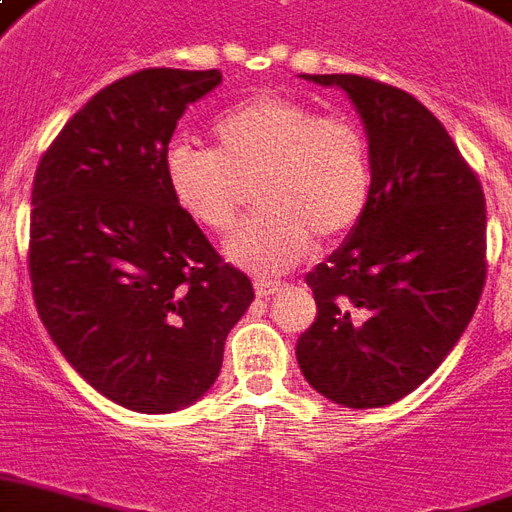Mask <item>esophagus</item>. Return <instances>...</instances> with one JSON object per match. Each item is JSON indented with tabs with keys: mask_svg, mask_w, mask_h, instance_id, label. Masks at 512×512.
<instances>
[{
	"mask_svg": "<svg viewBox=\"0 0 512 512\" xmlns=\"http://www.w3.org/2000/svg\"><path fill=\"white\" fill-rule=\"evenodd\" d=\"M284 284L282 282H271V279H257L255 282V292L257 298H271L276 292H282Z\"/></svg>",
	"mask_w": 512,
	"mask_h": 512,
	"instance_id": "34e87169",
	"label": "esophagus"
}]
</instances>
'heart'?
Returning <instances> with one entry per match:
<instances>
[{
	"mask_svg": "<svg viewBox=\"0 0 512 512\" xmlns=\"http://www.w3.org/2000/svg\"><path fill=\"white\" fill-rule=\"evenodd\" d=\"M214 150L171 144L166 185L179 212L228 230L255 185L263 212L225 244L236 265L282 273L311 247L346 236L370 198V147L346 115H317L282 93H257L212 123Z\"/></svg>",
	"mask_w": 512,
	"mask_h": 512,
	"instance_id": "heart-1",
	"label": "heart"
}]
</instances>
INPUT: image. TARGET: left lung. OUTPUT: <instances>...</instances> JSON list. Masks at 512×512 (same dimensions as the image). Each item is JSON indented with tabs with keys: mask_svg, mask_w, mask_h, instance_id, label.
I'll return each mask as SVG.
<instances>
[{
	"mask_svg": "<svg viewBox=\"0 0 512 512\" xmlns=\"http://www.w3.org/2000/svg\"><path fill=\"white\" fill-rule=\"evenodd\" d=\"M338 85L362 117L370 198L349 239L306 276L317 319L298 365L343 408L411 395L470 325L486 282V198L438 117L411 93L360 74Z\"/></svg>",
	"mask_w": 512,
	"mask_h": 512,
	"instance_id": "left-lung-1",
	"label": "left lung"
}]
</instances>
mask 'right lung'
Returning <instances> with one entry per match:
<instances>
[{"label": "right lung", "instance_id": "obj_1", "mask_svg": "<svg viewBox=\"0 0 512 512\" xmlns=\"http://www.w3.org/2000/svg\"><path fill=\"white\" fill-rule=\"evenodd\" d=\"M217 69H142L101 88L42 155L29 276L42 325L88 384L128 411L193 405L220 376L225 338L255 300L179 212L166 152Z\"/></svg>", "mask_w": 512, "mask_h": 512}]
</instances>
